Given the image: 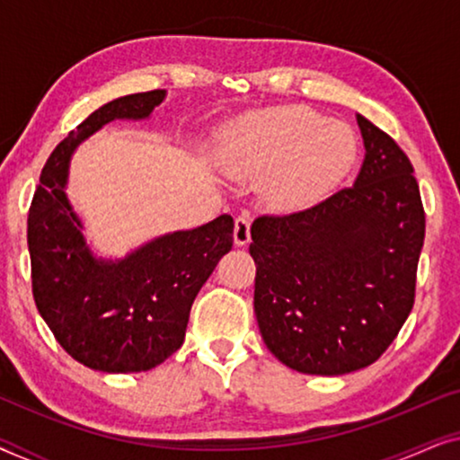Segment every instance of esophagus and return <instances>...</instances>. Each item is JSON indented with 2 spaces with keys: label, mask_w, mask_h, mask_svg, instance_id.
I'll return each mask as SVG.
<instances>
[{
  "label": "esophagus",
  "mask_w": 460,
  "mask_h": 460,
  "mask_svg": "<svg viewBox=\"0 0 460 460\" xmlns=\"http://www.w3.org/2000/svg\"><path fill=\"white\" fill-rule=\"evenodd\" d=\"M251 241V222L247 216H238L234 219V243L238 247L247 244Z\"/></svg>",
  "instance_id": "esophagus-1"
}]
</instances>
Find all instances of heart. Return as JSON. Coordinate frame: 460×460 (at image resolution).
I'll use <instances>...</instances> for the list:
<instances>
[{"label":"heart","mask_w":460,"mask_h":460,"mask_svg":"<svg viewBox=\"0 0 460 460\" xmlns=\"http://www.w3.org/2000/svg\"><path fill=\"white\" fill-rule=\"evenodd\" d=\"M358 156L348 125L304 106H276L228 125L219 165L238 180H266L268 199L280 211L305 209L329 194Z\"/></svg>","instance_id":"obj_1"}]
</instances>
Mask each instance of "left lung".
Wrapping results in <instances>:
<instances>
[{"instance_id":"8db88e82","label":"left lung","mask_w":460,"mask_h":460,"mask_svg":"<svg viewBox=\"0 0 460 460\" xmlns=\"http://www.w3.org/2000/svg\"><path fill=\"white\" fill-rule=\"evenodd\" d=\"M354 186L251 226L255 316L268 349L305 375H345L381 358L414 304L425 211L394 137L358 115Z\"/></svg>"}]
</instances>
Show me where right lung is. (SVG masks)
Instances as JSON below:
<instances>
[{"mask_svg":"<svg viewBox=\"0 0 460 460\" xmlns=\"http://www.w3.org/2000/svg\"><path fill=\"white\" fill-rule=\"evenodd\" d=\"M165 90L131 93L93 111L49 155L29 209L33 297L68 356L102 373H142L184 343L194 297L232 249L234 222L219 216L136 249L125 260H96L68 205L73 150L115 119H146Z\"/></svg>","mask_w":460,"mask_h":460,"instance_id":"right-lung-1","label":"right lung"}]
</instances>
